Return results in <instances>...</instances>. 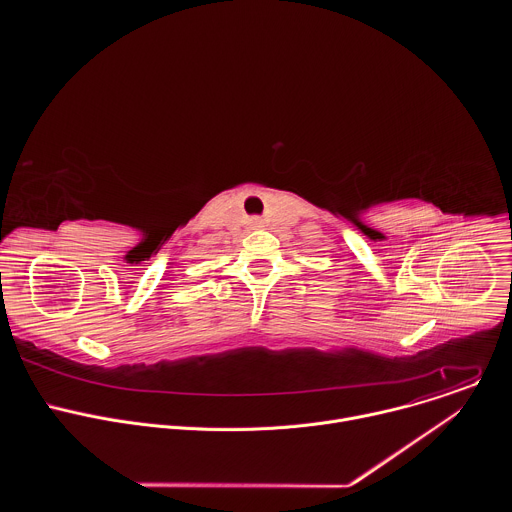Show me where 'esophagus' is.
<instances>
[{"mask_svg": "<svg viewBox=\"0 0 512 512\" xmlns=\"http://www.w3.org/2000/svg\"><path fill=\"white\" fill-rule=\"evenodd\" d=\"M251 227H255V229L263 227V218H253V221H251Z\"/></svg>", "mask_w": 512, "mask_h": 512, "instance_id": "esophagus-1", "label": "esophagus"}]
</instances>
